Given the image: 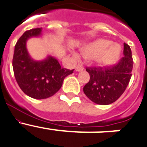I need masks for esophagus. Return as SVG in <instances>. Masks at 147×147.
<instances>
[{"instance_id": "esophagus-1", "label": "esophagus", "mask_w": 147, "mask_h": 147, "mask_svg": "<svg viewBox=\"0 0 147 147\" xmlns=\"http://www.w3.org/2000/svg\"><path fill=\"white\" fill-rule=\"evenodd\" d=\"M75 70L77 71V72H81V71H83L84 70V67H83L81 65H78L76 66V68H75Z\"/></svg>"}]
</instances>
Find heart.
Here are the masks:
<instances>
[{"instance_id": "b5f03b06", "label": "heart", "mask_w": 147, "mask_h": 147, "mask_svg": "<svg viewBox=\"0 0 147 147\" xmlns=\"http://www.w3.org/2000/svg\"><path fill=\"white\" fill-rule=\"evenodd\" d=\"M121 48L118 43L112 40L99 39L89 43L81 49L84 58L86 59H96L103 66H108L118 61L121 55ZM75 60L80 61L81 55L77 52H72Z\"/></svg>"}]
</instances>
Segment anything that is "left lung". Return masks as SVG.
Here are the masks:
<instances>
[{"label": "left lung", "instance_id": "8db88e82", "mask_svg": "<svg viewBox=\"0 0 147 147\" xmlns=\"http://www.w3.org/2000/svg\"><path fill=\"white\" fill-rule=\"evenodd\" d=\"M123 55L117 64L106 67H86L90 79L84 92L89 99L100 105L117 100L124 92L132 77L133 60L130 47L123 43Z\"/></svg>", "mask_w": 147, "mask_h": 147}]
</instances>
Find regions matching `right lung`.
<instances>
[{"label":"right lung","instance_id":"add662e5","mask_svg":"<svg viewBox=\"0 0 147 147\" xmlns=\"http://www.w3.org/2000/svg\"><path fill=\"white\" fill-rule=\"evenodd\" d=\"M41 35V28L26 31L15 47L12 66L18 86L26 95L35 99H45L61 89L66 76L74 69L62 68L58 60L48 56L40 61H34L28 53L26 41Z\"/></svg>","mask_w":147,"mask_h":147}]
</instances>
